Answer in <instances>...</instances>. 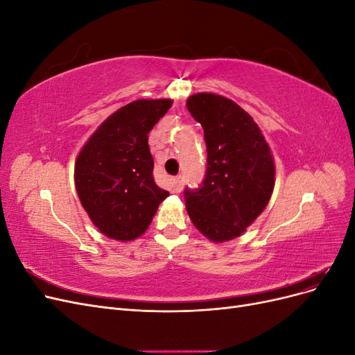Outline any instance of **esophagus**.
<instances>
[{
    "instance_id": "34e87169",
    "label": "esophagus",
    "mask_w": 355,
    "mask_h": 355,
    "mask_svg": "<svg viewBox=\"0 0 355 355\" xmlns=\"http://www.w3.org/2000/svg\"><path fill=\"white\" fill-rule=\"evenodd\" d=\"M184 189V178L178 176L173 179V192H180Z\"/></svg>"
}]
</instances>
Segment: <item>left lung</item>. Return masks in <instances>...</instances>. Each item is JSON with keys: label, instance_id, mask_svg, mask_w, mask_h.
I'll return each mask as SVG.
<instances>
[{"label": "left lung", "instance_id": "left-lung-1", "mask_svg": "<svg viewBox=\"0 0 355 355\" xmlns=\"http://www.w3.org/2000/svg\"><path fill=\"white\" fill-rule=\"evenodd\" d=\"M187 108L204 130L207 167L198 188H187L192 223L211 241L239 237L259 216L274 189V159L259 127L219 94L198 93Z\"/></svg>", "mask_w": 355, "mask_h": 355}]
</instances>
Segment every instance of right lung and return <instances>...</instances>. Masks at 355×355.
<instances>
[{"mask_svg":"<svg viewBox=\"0 0 355 355\" xmlns=\"http://www.w3.org/2000/svg\"><path fill=\"white\" fill-rule=\"evenodd\" d=\"M171 101H135L114 112L78 154L75 187L84 210L106 237L130 241L142 235L168 192L153 178L148 135Z\"/></svg>","mask_w":355,"mask_h":355,"instance_id":"right-lung-1","label":"right lung"}]
</instances>
